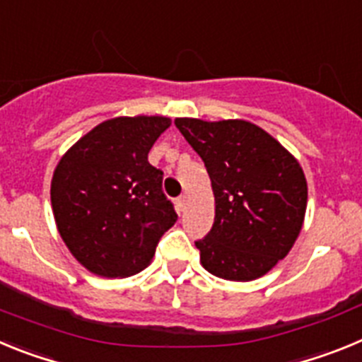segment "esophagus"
Wrapping results in <instances>:
<instances>
[{"label": "esophagus", "instance_id": "obj_1", "mask_svg": "<svg viewBox=\"0 0 362 362\" xmlns=\"http://www.w3.org/2000/svg\"><path fill=\"white\" fill-rule=\"evenodd\" d=\"M187 199H188V197L185 196V194H183V196H179L177 199H175V206H177L179 212H181V210H185V206H187Z\"/></svg>", "mask_w": 362, "mask_h": 362}]
</instances>
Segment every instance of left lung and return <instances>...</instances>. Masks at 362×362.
Here are the masks:
<instances>
[{"label":"left lung","instance_id":"8db88e82","mask_svg":"<svg viewBox=\"0 0 362 362\" xmlns=\"http://www.w3.org/2000/svg\"><path fill=\"white\" fill-rule=\"evenodd\" d=\"M174 123L204 161L216 197L212 230L196 241L201 264L228 281L264 276L286 257L305 221L303 168L248 121L177 117Z\"/></svg>","mask_w":362,"mask_h":362}]
</instances>
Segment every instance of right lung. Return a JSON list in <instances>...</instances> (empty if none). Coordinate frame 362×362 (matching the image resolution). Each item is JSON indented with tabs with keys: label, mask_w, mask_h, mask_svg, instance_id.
<instances>
[{
	"label": "right lung",
	"mask_w": 362,
	"mask_h": 362,
	"mask_svg": "<svg viewBox=\"0 0 362 362\" xmlns=\"http://www.w3.org/2000/svg\"><path fill=\"white\" fill-rule=\"evenodd\" d=\"M170 127L163 116L114 117L59 159L50 185L59 235L79 263L101 277L148 267L177 214L163 194V172L148 152Z\"/></svg>",
	"instance_id": "add662e5"
}]
</instances>
